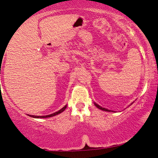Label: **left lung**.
Here are the masks:
<instances>
[{
    "mask_svg": "<svg viewBox=\"0 0 158 158\" xmlns=\"http://www.w3.org/2000/svg\"><path fill=\"white\" fill-rule=\"evenodd\" d=\"M95 104V105L97 106V107L98 108V109H101V110H102V111H111V110H109V109H105V108H104V107H102V106H100V105H98V104H96V103H94Z\"/></svg>",
    "mask_w": 158,
    "mask_h": 158,
    "instance_id": "1",
    "label": "left lung"
}]
</instances>
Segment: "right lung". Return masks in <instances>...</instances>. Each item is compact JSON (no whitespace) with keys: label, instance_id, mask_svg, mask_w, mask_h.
Instances as JSON below:
<instances>
[{"label":"right lung","instance_id":"right-lung-1","mask_svg":"<svg viewBox=\"0 0 158 158\" xmlns=\"http://www.w3.org/2000/svg\"><path fill=\"white\" fill-rule=\"evenodd\" d=\"M66 106H67V105H65V106H64V107H63L62 109H60L59 111H56V112H55V113H53V114H49V115H47V116H33V115H28L29 116H31V117H33V118H49V117H52V116H56V115H58V114H60L61 112H63L64 110H65V109H66Z\"/></svg>","mask_w":158,"mask_h":158}]
</instances>
